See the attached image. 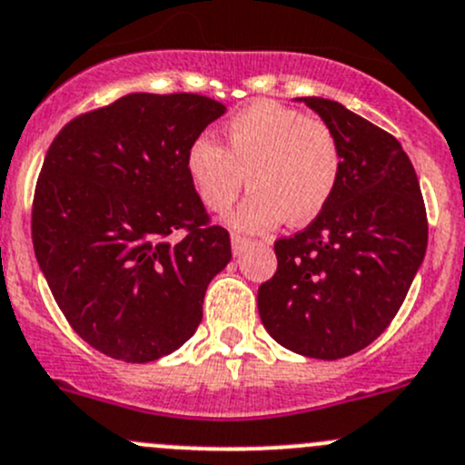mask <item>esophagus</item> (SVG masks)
<instances>
[{"mask_svg": "<svg viewBox=\"0 0 465 465\" xmlns=\"http://www.w3.org/2000/svg\"><path fill=\"white\" fill-rule=\"evenodd\" d=\"M247 245H250V238L241 236V233H232V250H233V254H241V252L245 250Z\"/></svg>", "mask_w": 465, "mask_h": 465, "instance_id": "34e87169", "label": "esophagus"}]
</instances>
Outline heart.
<instances>
[{
  "label": "heart",
  "mask_w": 465,
  "mask_h": 465,
  "mask_svg": "<svg viewBox=\"0 0 465 465\" xmlns=\"http://www.w3.org/2000/svg\"><path fill=\"white\" fill-rule=\"evenodd\" d=\"M224 147L197 138L186 154V170L202 204L223 213L245 186V202L229 223L241 232H268L283 220L306 224L336 195L342 152L327 123L300 108L256 102L236 113L223 129Z\"/></svg>",
  "instance_id": "b5f03b06"
}]
</instances>
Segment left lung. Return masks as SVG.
<instances>
[{
  "label": "left lung",
  "instance_id": "1",
  "mask_svg": "<svg viewBox=\"0 0 465 465\" xmlns=\"http://www.w3.org/2000/svg\"><path fill=\"white\" fill-rule=\"evenodd\" d=\"M300 102L336 134L341 182L309 227L274 242L277 272L256 302L279 345L333 361L371 345L400 311L425 259L427 211L398 138L331 99Z\"/></svg>",
  "mask_w": 465,
  "mask_h": 465
}]
</instances>
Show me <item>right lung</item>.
Instances as JSON below:
<instances>
[{
    "mask_svg": "<svg viewBox=\"0 0 465 465\" xmlns=\"http://www.w3.org/2000/svg\"><path fill=\"white\" fill-rule=\"evenodd\" d=\"M223 113L204 94L132 93L49 145L31 211L35 259L70 327L106 357L147 363L179 350L232 259L186 170L188 147Z\"/></svg>",
    "mask_w": 465,
    "mask_h": 465,
    "instance_id": "obj_1",
    "label": "right lung"
}]
</instances>
